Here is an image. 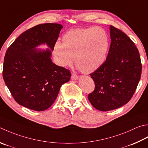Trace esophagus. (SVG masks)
Here are the masks:
<instances>
[{
    "label": "esophagus",
    "instance_id": "1",
    "mask_svg": "<svg viewBox=\"0 0 148 148\" xmlns=\"http://www.w3.org/2000/svg\"><path fill=\"white\" fill-rule=\"evenodd\" d=\"M78 78H79V76H78V75H77L76 74H74V73H73L72 74V76H71V79H72V80H77Z\"/></svg>",
    "mask_w": 148,
    "mask_h": 148
}]
</instances>
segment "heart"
<instances>
[{
  "mask_svg": "<svg viewBox=\"0 0 148 148\" xmlns=\"http://www.w3.org/2000/svg\"><path fill=\"white\" fill-rule=\"evenodd\" d=\"M108 38L101 27L71 29L62 37V43H55L53 55L58 65L70 66L74 61L84 73L94 72L105 62Z\"/></svg>",
  "mask_w": 148,
  "mask_h": 148,
  "instance_id": "b5f03b06",
  "label": "heart"
}]
</instances>
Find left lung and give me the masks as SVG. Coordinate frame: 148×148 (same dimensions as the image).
I'll return each instance as SVG.
<instances>
[{"mask_svg":"<svg viewBox=\"0 0 148 148\" xmlns=\"http://www.w3.org/2000/svg\"><path fill=\"white\" fill-rule=\"evenodd\" d=\"M111 43L106 60L90 74L94 90L88 95L95 108L100 111L117 109L128 103L140 79L142 63L134 42L119 29L110 26Z\"/></svg>","mask_w":148,"mask_h":148,"instance_id":"1","label":"left lung"}]
</instances>
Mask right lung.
<instances>
[{"mask_svg": "<svg viewBox=\"0 0 148 148\" xmlns=\"http://www.w3.org/2000/svg\"><path fill=\"white\" fill-rule=\"evenodd\" d=\"M63 26L47 23L29 29L8 47L4 56L2 76L17 103L34 111L49 108L56 100L60 87L68 82L71 72L52 62L51 49ZM46 43L51 49L40 50Z\"/></svg>", "mask_w": 148, "mask_h": 148, "instance_id": "add662e5", "label": "right lung"}]
</instances>
